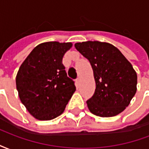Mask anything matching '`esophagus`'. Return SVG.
Segmentation results:
<instances>
[{"label":"esophagus","instance_id":"1","mask_svg":"<svg viewBox=\"0 0 149 149\" xmlns=\"http://www.w3.org/2000/svg\"><path fill=\"white\" fill-rule=\"evenodd\" d=\"M76 82H77V84H80V82H81V78H80V77L77 78V80H76Z\"/></svg>","mask_w":149,"mask_h":149}]
</instances>
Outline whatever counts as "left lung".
I'll list each match as a JSON object with an SVG mask.
<instances>
[{
    "label": "left lung",
    "mask_w": 149,
    "mask_h": 149,
    "mask_svg": "<svg viewBox=\"0 0 149 149\" xmlns=\"http://www.w3.org/2000/svg\"><path fill=\"white\" fill-rule=\"evenodd\" d=\"M75 48L90 62L96 89L87 100L88 109L101 117L118 115L136 93L137 75L120 51L109 43L85 41Z\"/></svg>",
    "instance_id": "left-lung-1"
}]
</instances>
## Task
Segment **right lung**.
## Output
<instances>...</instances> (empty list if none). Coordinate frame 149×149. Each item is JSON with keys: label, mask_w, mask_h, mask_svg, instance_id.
I'll return each instance as SVG.
<instances>
[{"label": "right lung", "mask_w": 149, "mask_h": 149, "mask_svg": "<svg viewBox=\"0 0 149 149\" xmlns=\"http://www.w3.org/2000/svg\"><path fill=\"white\" fill-rule=\"evenodd\" d=\"M70 42L40 44L29 53L17 72L16 84L21 103L33 117L50 120L65 111L76 91L62 59Z\"/></svg>", "instance_id": "obj_1"}]
</instances>
